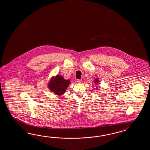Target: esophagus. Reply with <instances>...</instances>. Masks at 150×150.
Instances as JSON below:
<instances>
[{
  "label": "esophagus",
  "instance_id": "esophagus-1",
  "mask_svg": "<svg viewBox=\"0 0 150 150\" xmlns=\"http://www.w3.org/2000/svg\"><path fill=\"white\" fill-rule=\"evenodd\" d=\"M77 82L78 83H82V80L81 79H78L77 80Z\"/></svg>",
  "mask_w": 150,
  "mask_h": 150
}]
</instances>
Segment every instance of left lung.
Segmentation results:
<instances>
[{"instance_id":"left-lung-1","label":"left lung","mask_w":150,"mask_h":150,"mask_svg":"<svg viewBox=\"0 0 150 150\" xmlns=\"http://www.w3.org/2000/svg\"><path fill=\"white\" fill-rule=\"evenodd\" d=\"M93 82H94V84H96V85H99L100 84V81H99V80L98 79V78H95L94 80H93ZM93 87H94V86ZM99 87V86H97V87L96 88V90H97Z\"/></svg>"}]
</instances>
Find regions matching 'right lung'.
<instances>
[{
    "label": "right lung",
    "mask_w": 150,
    "mask_h": 150,
    "mask_svg": "<svg viewBox=\"0 0 150 150\" xmlns=\"http://www.w3.org/2000/svg\"><path fill=\"white\" fill-rule=\"evenodd\" d=\"M70 84V79H65L62 76L57 74L50 79L47 83V87L53 93L62 96L65 93Z\"/></svg>",
    "instance_id": "obj_1"
}]
</instances>
